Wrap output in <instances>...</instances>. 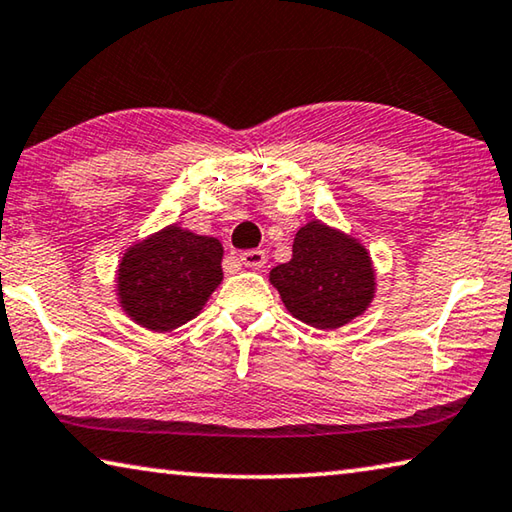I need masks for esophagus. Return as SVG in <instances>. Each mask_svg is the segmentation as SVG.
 Returning <instances> with one entry per match:
<instances>
[{
    "label": "esophagus",
    "instance_id": "1",
    "mask_svg": "<svg viewBox=\"0 0 512 512\" xmlns=\"http://www.w3.org/2000/svg\"><path fill=\"white\" fill-rule=\"evenodd\" d=\"M239 259L248 268H262L266 264V253L264 250H246V253L239 255Z\"/></svg>",
    "mask_w": 512,
    "mask_h": 512
}]
</instances>
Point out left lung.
I'll list each match as a JSON object with an SVG mask.
<instances>
[{"label": "left lung", "instance_id": "obj_1", "mask_svg": "<svg viewBox=\"0 0 512 512\" xmlns=\"http://www.w3.org/2000/svg\"><path fill=\"white\" fill-rule=\"evenodd\" d=\"M271 284L302 323L336 329L366 311L375 296V271L357 239L311 221L293 239L289 262L271 271Z\"/></svg>", "mask_w": 512, "mask_h": 512}]
</instances>
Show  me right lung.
Listing matches in <instances>:
<instances>
[{
  "label": "right lung",
  "mask_w": 512,
  "mask_h": 512,
  "mask_svg": "<svg viewBox=\"0 0 512 512\" xmlns=\"http://www.w3.org/2000/svg\"><path fill=\"white\" fill-rule=\"evenodd\" d=\"M219 239L169 225L128 248L119 264L121 307L137 325L169 332L203 309L223 280Z\"/></svg>",
  "instance_id": "right-lung-1"
}]
</instances>
